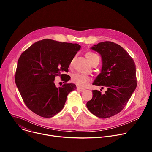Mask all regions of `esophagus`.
<instances>
[{
    "instance_id": "obj_1",
    "label": "esophagus",
    "mask_w": 152,
    "mask_h": 152,
    "mask_svg": "<svg viewBox=\"0 0 152 152\" xmlns=\"http://www.w3.org/2000/svg\"><path fill=\"white\" fill-rule=\"evenodd\" d=\"M77 90H78L79 91H83L85 90V89L81 88H79V87H77Z\"/></svg>"
}]
</instances>
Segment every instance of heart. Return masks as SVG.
<instances>
[{
  "instance_id": "heart-1",
  "label": "heart",
  "mask_w": 152,
  "mask_h": 152,
  "mask_svg": "<svg viewBox=\"0 0 152 152\" xmlns=\"http://www.w3.org/2000/svg\"><path fill=\"white\" fill-rule=\"evenodd\" d=\"M97 56V55L91 52H87L85 54V56L86 59H88V61L90 62V64H91V62H93L95 57H96ZM73 60L70 63L71 65L73 64ZM71 80L73 83H75L77 86H79V87L83 88V87H85V86L88 85V83L90 81V78L88 76L83 75L76 73L72 76Z\"/></svg>"
}]
</instances>
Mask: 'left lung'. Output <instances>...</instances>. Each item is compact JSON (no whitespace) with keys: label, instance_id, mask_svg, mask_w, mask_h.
Masks as SVG:
<instances>
[{"label":"left lung","instance_id":"left-lung-1","mask_svg":"<svg viewBox=\"0 0 152 152\" xmlns=\"http://www.w3.org/2000/svg\"><path fill=\"white\" fill-rule=\"evenodd\" d=\"M91 49L102 57L101 73L93 84L107 88L104 94L93 91V98L86 107L100 118L114 116L123 110L136 89V67L133 59L120 45L111 41H103ZM103 88V87H102Z\"/></svg>","mask_w":152,"mask_h":152}]
</instances>
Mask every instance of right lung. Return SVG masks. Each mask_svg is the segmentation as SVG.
<instances>
[{"mask_svg":"<svg viewBox=\"0 0 152 152\" xmlns=\"http://www.w3.org/2000/svg\"><path fill=\"white\" fill-rule=\"evenodd\" d=\"M78 44L61 42L50 39L37 41L20 55L15 75L17 87L25 104L35 114L50 118L64 106L68 94L76 89L66 83L69 75L61 74L68 68L80 50ZM64 77V84L57 88L55 76Z\"/></svg>","mask_w":152,"mask_h":152,"instance_id":"obj_1","label":"right lung"}]
</instances>
